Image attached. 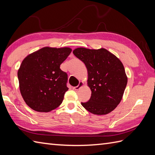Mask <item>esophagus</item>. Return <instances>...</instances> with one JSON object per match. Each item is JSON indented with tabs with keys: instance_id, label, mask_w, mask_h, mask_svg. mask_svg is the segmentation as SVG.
Segmentation results:
<instances>
[{
	"instance_id": "esophagus-1",
	"label": "esophagus",
	"mask_w": 155,
	"mask_h": 155,
	"mask_svg": "<svg viewBox=\"0 0 155 155\" xmlns=\"http://www.w3.org/2000/svg\"><path fill=\"white\" fill-rule=\"evenodd\" d=\"M83 85H84V83H83V82H82V81H81V82H80L79 84H78L77 87H73V89H74L75 91H77V90L79 89L80 88H81L82 87H83Z\"/></svg>"
}]
</instances>
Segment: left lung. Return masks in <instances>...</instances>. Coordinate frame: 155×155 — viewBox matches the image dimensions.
Returning <instances> with one entry per match:
<instances>
[{"label": "left lung", "mask_w": 155, "mask_h": 155, "mask_svg": "<svg viewBox=\"0 0 155 155\" xmlns=\"http://www.w3.org/2000/svg\"><path fill=\"white\" fill-rule=\"evenodd\" d=\"M73 54L86 66L87 83L92 92L89 101L81 104L94 114L110 113L120 103L127 87V77L123 63L104 48H77Z\"/></svg>", "instance_id": "1"}]
</instances>
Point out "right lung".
Instances as JSON below:
<instances>
[{
  "mask_svg": "<svg viewBox=\"0 0 155 155\" xmlns=\"http://www.w3.org/2000/svg\"><path fill=\"white\" fill-rule=\"evenodd\" d=\"M72 50L68 47H44L28 55L18 71L20 91L29 107L50 112L60 105L68 91V75L60 65Z\"/></svg>",
  "mask_w": 155,
  "mask_h": 155,
  "instance_id": "obj_1",
  "label": "right lung"
}]
</instances>
